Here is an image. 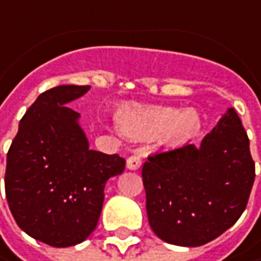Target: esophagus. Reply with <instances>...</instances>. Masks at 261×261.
<instances>
[{
  "label": "esophagus",
  "mask_w": 261,
  "mask_h": 261,
  "mask_svg": "<svg viewBox=\"0 0 261 261\" xmlns=\"http://www.w3.org/2000/svg\"><path fill=\"white\" fill-rule=\"evenodd\" d=\"M127 169H130V171H137V169H140V166H142V158L139 156V154H134V156H130L128 159H127Z\"/></svg>",
  "instance_id": "34e87169"
}]
</instances>
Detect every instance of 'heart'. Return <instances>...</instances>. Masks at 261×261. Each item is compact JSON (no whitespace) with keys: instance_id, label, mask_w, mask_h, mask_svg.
<instances>
[{"instance_id":"1","label":"heart","mask_w":261,"mask_h":261,"mask_svg":"<svg viewBox=\"0 0 261 261\" xmlns=\"http://www.w3.org/2000/svg\"><path fill=\"white\" fill-rule=\"evenodd\" d=\"M117 125L130 139L146 140L154 137L161 147L176 149L197 137L203 119L196 108L178 111L165 107L125 105L117 112Z\"/></svg>"}]
</instances>
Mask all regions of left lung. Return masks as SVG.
<instances>
[{"label":"left lung","mask_w":261,"mask_h":261,"mask_svg":"<svg viewBox=\"0 0 261 261\" xmlns=\"http://www.w3.org/2000/svg\"><path fill=\"white\" fill-rule=\"evenodd\" d=\"M152 231L181 247L210 243L240 219L254 184L250 140L233 108L200 146L149 158L143 165Z\"/></svg>","instance_id":"1"}]
</instances>
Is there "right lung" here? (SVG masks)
Masks as SVG:
<instances>
[{
    "label": "right lung",
    "mask_w": 261,
    "mask_h": 261,
    "mask_svg": "<svg viewBox=\"0 0 261 261\" xmlns=\"http://www.w3.org/2000/svg\"><path fill=\"white\" fill-rule=\"evenodd\" d=\"M89 89L64 85L40 93L7 154L10 210L21 231L52 247L83 243L96 229L105 184L125 166L118 154L89 149L80 114L68 107Z\"/></svg>",
    "instance_id": "right-lung-1"
}]
</instances>
